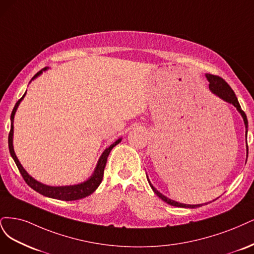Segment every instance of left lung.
<instances>
[{"label": "left lung", "instance_id": "8db88e82", "mask_svg": "<svg viewBox=\"0 0 254 254\" xmlns=\"http://www.w3.org/2000/svg\"><path fill=\"white\" fill-rule=\"evenodd\" d=\"M206 78L209 81V89L211 91V93L214 94L216 97L220 98V99L224 100L225 102H228V103L234 105L235 108H236V110H237V112H239L241 115H242L243 120H244V124H245V127H246V141H247V133H248V120H247V116H246V114L244 113V111L242 110L241 105L239 103V100H237V98H236L234 92L232 91V88L229 86V84L226 82V81L223 78H220L218 76H214V75H210V73H206ZM246 148H247V157H248V145H247V142H246ZM146 178H148V182H149V184H150V186L152 188V190L155 192V194H156L158 197L161 198L163 201H166L167 203L171 204V206L181 207V208H190V209L198 208V207L202 206V203L201 204H187V203H182V202L175 201L173 199H170V198L167 197V196L161 194L159 191H157L156 189H155L154 186L151 184L148 175H146Z\"/></svg>", "mask_w": 254, "mask_h": 254}]
</instances>
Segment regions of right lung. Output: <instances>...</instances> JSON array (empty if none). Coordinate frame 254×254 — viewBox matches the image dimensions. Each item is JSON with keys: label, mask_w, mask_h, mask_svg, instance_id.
<instances>
[{"label": "right lung", "mask_w": 254, "mask_h": 254, "mask_svg": "<svg viewBox=\"0 0 254 254\" xmlns=\"http://www.w3.org/2000/svg\"><path fill=\"white\" fill-rule=\"evenodd\" d=\"M48 67H45L43 69H41L39 72H37L36 75L32 77L31 81L35 80L36 78H38L41 73H43V71L47 70ZM30 81V82H31ZM25 94L23 95V97L21 99L15 103L14 108L12 110L11 113V116H10V132H9V136H8V146H9V152L12 159L14 160L15 165H17L21 175L23 176L24 181L26 182V184L31 188V189H34L35 191H37L38 193L42 194L46 197H51V198H55V199H60V200H66V201H70V200H78L81 198H84L86 196L91 195L92 193H94L96 191V189L102 182V178H103V173H104V168L106 165V160H108L109 157V154L112 151V149L114 146L117 145L121 140L122 138L117 139V140L112 143L109 148H106L103 153L101 154V156L97 162V166L94 170V173L91 175V177L87 178L86 181H84L83 183H80L77 185H70V186H58V187H55V186H48V185H44L42 183H40L36 179L30 176L26 170L23 168V166L21 165V162L19 161L17 155L14 153L13 150V119H14V115H15V112L18 110V106L20 105L21 101L24 99V97H25Z\"/></svg>", "instance_id": "obj_1"}]
</instances>
